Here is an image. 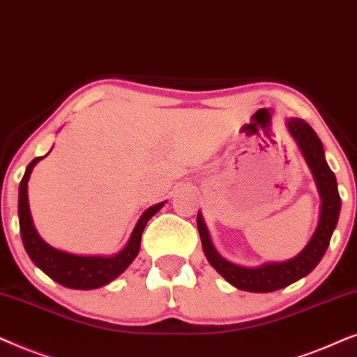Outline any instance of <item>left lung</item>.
I'll return each mask as SVG.
<instances>
[{"label": "left lung", "mask_w": 357, "mask_h": 357, "mask_svg": "<svg viewBox=\"0 0 357 357\" xmlns=\"http://www.w3.org/2000/svg\"><path fill=\"white\" fill-rule=\"evenodd\" d=\"M289 130L297 145L301 146L303 156H305L308 166H310L313 178H315L318 192L321 196V211L320 222L313 234L308 245L298 253L296 258L286 263H271L259 266V268H243L236 266L230 261L223 259L212 246L208 238L207 228L204 225L202 217L197 213V230L202 240V248L206 253L208 263L227 279L231 286L241 289L246 292H273L279 289L287 287L289 284L298 281L303 275L312 273L315 266L325 255L330 245L331 235L338 223L341 197L336 186L335 173L326 165L325 151L315 130L312 129L303 119H291L287 122Z\"/></svg>", "instance_id": "left-lung-1"}]
</instances>
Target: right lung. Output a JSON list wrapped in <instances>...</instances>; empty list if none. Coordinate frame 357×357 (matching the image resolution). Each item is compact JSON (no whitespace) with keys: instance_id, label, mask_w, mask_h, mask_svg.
<instances>
[{"instance_id":"obj_1","label":"right lung","mask_w":357,"mask_h":357,"mask_svg":"<svg viewBox=\"0 0 357 357\" xmlns=\"http://www.w3.org/2000/svg\"><path fill=\"white\" fill-rule=\"evenodd\" d=\"M44 156H37L31 161L22 176L21 184H19V228H21L24 248H26L29 258L34 261V264L39 266L49 278L61 284V286L70 289H83V291L106 286L107 282H111L112 279H116L119 274H122L123 271L129 268L135 256L139 255L142 234H144L146 222L163 207L165 202L156 204V206L144 212V215L137 222L126 248L119 255L111 256V258H102V256H76L63 253V251H59L47 245L37 235L36 228L32 225L29 204H27V181H29L32 168Z\"/></svg>"}]
</instances>
